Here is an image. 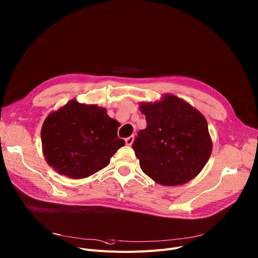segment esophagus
I'll return each instance as SVG.
<instances>
[{"label":"esophagus","mask_w":258,"mask_h":258,"mask_svg":"<svg viewBox=\"0 0 258 258\" xmlns=\"http://www.w3.org/2000/svg\"><path fill=\"white\" fill-rule=\"evenodd\" d=\"M134 139H135V137H134V136H130L128 138H126V139H125V143H126V145L131 146V145L133 144V142H134Z\"/></svg>","instance_id":"esophagus-1"}]
</instances>
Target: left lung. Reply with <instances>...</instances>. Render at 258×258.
I'll return each mask as SVG.
<instances>
[{"label": "left lung", "mask_w": 258, "mask_h": 258, "mask_svg": "<svg viewBox=\"0 0 258 258\" xmlns=\"http://www.w3.org/2000/svg\"><path fill=\"white\" fill-rule=\"evenodd\" d=\"M140 110L147 126L138 133L133 149L142 171L166 186L194 179L212 152L205 117L173 95L160 102L143 103Z\"/></svg>", "instance_id": "left-lung-1"}]
</instances>
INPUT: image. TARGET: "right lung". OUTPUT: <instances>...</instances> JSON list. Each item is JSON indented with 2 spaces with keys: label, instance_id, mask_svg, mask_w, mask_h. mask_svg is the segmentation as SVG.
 Wrapping results in <instances>:
<instances>
[{
  "label": "right lung",
  "instance_id": "add662e5",
  "mask_svg": "<svg viewBox=\"0 0 258 258\" xmlns=\"http://www.w3.org/2000/svg\"><path fill=\"white\" fill-rule=\"evenodd\" d=\"M119 122L107 110L76 100L50 113L41 130L43 154L60 175L86 178L107 167L124 140L118 139Z\"/></svg>",
  "mask_w": 258,
  "mask_h": 258
}]
</instances>
